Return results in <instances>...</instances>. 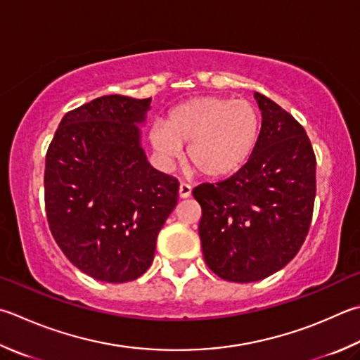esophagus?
<instances>
[{
    "label": "esophagus",
    "mask_w": 360,
    "mask_h": 360,
    "mask_svg": "<svg viewBox=\"0 0 360 360\" xmlns=\"http://www.w3.org/2000/svg\"><path fill=\"white\" fill-rule=\"evenodd\" d=\"M192 195V187L188 186V184H184V182H181V186H179V198H188Z\"/></svg>",
    "instance_id": "34e87169"
}]
</instances>
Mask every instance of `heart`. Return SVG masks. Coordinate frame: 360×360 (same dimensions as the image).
<instances>
[{"label": "heart", "mask_w": 360, "mask_h": 360, "mask_svg": "<svg viewBox=\"0 0 360 360\" xmlns=\"http://www.w3.org/2000/svg\"><path fill=\"white\" fill-rule=\"evenodd\" d=\"M258 129V113L250 102L193 97L169 110L165 124H154L149 143L165 163H173L181 146L188 145V165L215 179L243 167L257 143Z\"/></svg>", "instance_id": "heart-1"}]
</instances>
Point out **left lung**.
<instances>
[{
  "label": "left lung",
  "instance_id": "1",
  "mask_svg": "<svg viewBox=\"0 0 360 360\" xmlns=\"http://www.w3.org/2000/svg\"><path fill=\"white\" fill-rule=\"evenodd\" d=\"M261 130L250 158L215 184H200L202 257L228 282L272 276L296 257L309 234L316 195V158L305 129L259 93Z\"/></svg>",
  "mask_w": 360,
  "mask_h": 360
}]
</instances>
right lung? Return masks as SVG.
<instances>
[{
  "label": "right lung",
  "instance_id": "right-lung-1",
  "mask_svg": "<svg viewBox=\"0 0 360 360\" xmlns=\"http://www.w3.org/2000/svg\"><path fill=\"white\" fill-rule=\"evenodd\" d=\"M149 99L102 96L60 122L45 155V212L56 244L96 280L124 283L151 266L179 182L140 146Z\"/></svg>",
  "mask_w": 360,
  "mask_h": 360
}]
</instances>
